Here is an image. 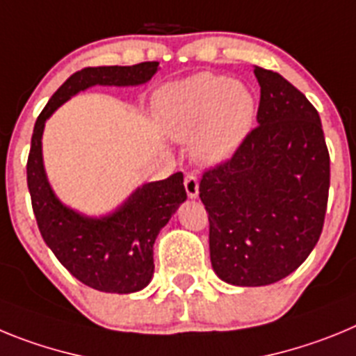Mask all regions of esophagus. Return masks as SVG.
I'll use <instances>...</instances> for the list:
<instances>
[{
    "label": "esophagus",
    "instance_id": "1",
    "mask_svg": "<svg viewBox=\"0 0 356 356\" xmlns=\"http://www.w3.org/2000/svg\"><path fill=\"white\" fill-rule=\"evenodd\" d=\"M185 191H187L188 197H197V194H200V180L193 172L185 176Z\"/></svg>",
    "mask_w": 356,
    "mask_h": 356
}]
</instances>
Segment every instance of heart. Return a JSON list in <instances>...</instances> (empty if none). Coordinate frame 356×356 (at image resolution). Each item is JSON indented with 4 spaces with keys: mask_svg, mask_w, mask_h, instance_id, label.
Here are the masks:
<instances>
[{
    "mask_svg": "<svg viewBox=\"0 0 356 356\" xmlns=\"http://www.w3.org/2000/svg\"><path fill=\"white\" fill-rule=\"evenodd\" d=\"M155 118L171 139L194 137V156L205 165H216L234 156L250 135L257 118V96L242 81L197 72L159 90Z\"/></svg>",
    "mask_w": 356,
    "mask_h": 356,
    "instance_id": "heart-1",
    "label": "heart"
}]
</instances>
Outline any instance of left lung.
I'll return each instance as SVG.
<instances>
[{"label": "left lung", "instance_id": "obj_1", "mask_svg": "<svg viewBox=\"0 0 356 356\" xmlns=\"http://www.w3.org/2000/svg\"><path fill=\"white\" fill-rule=\"evenodd\" d=\"M254 76L259 127L200 184L213 271L241 287L275 284L307 260L323 232L330 188L317 110L278 72L254 67Z\"/></svg>", "mask_w": 356, "mask_h": 356}]
</instances>
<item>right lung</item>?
Listing matches in <instances>:
<instances>
[{"label": "right lung", "instance_id": "obj_1", "mask_svg": "<svg viewBox=\"0 0 356 356\" xmlns=\"http://www.w3.org/2000/svg\"><path fill=\"white\" fill-rule=\"evenodd\" d=\"M159 71V62L85 67L62 83L35 121L26 175L31 207L44 242L81 284L102 292L130 294L146 287L155 271L153 244L160 229L187 200L184 175L144 184L108 216L87 217L65 207L53 193L42 163L46 119L62 103L94 85H140Z\"/></svg>", "mask_w": 356, "mask_h": 356}]
</instances>
